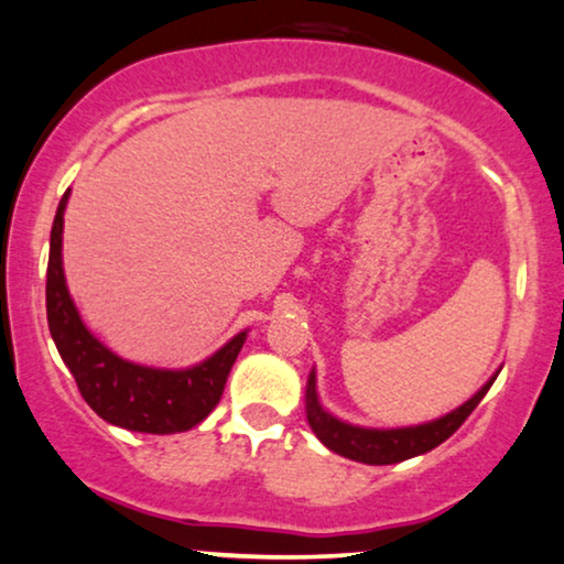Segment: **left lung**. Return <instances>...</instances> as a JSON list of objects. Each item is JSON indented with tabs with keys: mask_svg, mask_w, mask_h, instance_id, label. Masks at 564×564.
<instances>
[{
	"mask_svg": "<svg viewBox=\"0 0 564 564\" xmlns=\"http://www.w3.org/2000/svg\"><path fill=\"white\" fill-rule=\"evenodd\" d=\"M498 368L494 376H490L486 383L480 386V391L470 395L463 406L452 409L449 414L440 419H432V422L414 424V426H393V430H376V426H358L350 422H343L332 411L322 406L319 393H316V370L312 368L306 380V422L312 426L324 447L337 452L347 459H355V463L365 465H393L403 463V459H411L416 455H424L434 447L452 437L459 430V424L465 422L467 416L473 414V409L482 401V395L488 393V388L494 386L498 378Z\"/></svg>",
	"mask_w": 564,
	"mask_h": 564,
	"instance_id": "8db88e82",
	"label": "left lung"
}]
</instances>
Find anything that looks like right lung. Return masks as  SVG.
Segmentation results:
<instances>
[{"mask_svg": "<svg viewBox=\"0 0 564 564\" xmlns=\"http://www.w3.org/2000/svg\"><path fill=\"white\" fill-rule=\"evenodd\" d=\"M68 196L70 188L63 194L53 219L45 283L47 327L61 360L76 378L84 401L105 422L145 434L188 432L219 403L248 329L237 332L217 352L192 368H150L109 350L84 324L63 273V212Z\"/></svg>", "mask_w": 564, "mask_h": 564, "instance_id": "1", "label": "right lung"}]
</instances>
